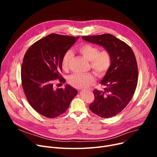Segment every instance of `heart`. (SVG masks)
<instances>
[{"label":"heart","mask_w":157,"mask_h":157,"mask_svg":"<svg viewBox=\"0 0 157 157\" xmlns=\"http://www.w3.org/2000/svg\"><path fill=\"white\" fill-rule=\"evenodd\" d=\"M78 51L90 61V67L98 76L102 77L109 69L112 58L109 51L103 49L99 51L97 46L89 44L83 43L77 48ZM72 53L68 50L66 52L62 59V67L63 70L67 71L70 62L72 59ZM95 81V76L92 73L79 74L74 73L68 78V83L72 86L81 88L86 87Z\"/></svg>","instance_id":"heart-1"}]
</instances>
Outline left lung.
Instances as JSON below:
<instances>
[{"label": "left lung", "instance_id": "1", "mask_svg": "<svg viewBox=\"0 0 157 157\" xmlns=\"http://www.w3.org/2000/svg\"><path fill=\"white\" fill-rule=\"evenodd\" d=\"M82 38L103 46L111 55L110 67L101 81L105 88L94 90L95 99L89 108L101 118L113 117L125 108L136 91L138 70L135 55L127 44L110 34Z\"/></svg>", "mask_w": 157, "mask_h": 157}]
</instances>
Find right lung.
<instances>
[{"label": "right lung", "mask_w": 157, "mask_h": 157, "mask_svg": "<svg viewBox=\"0 0 157 157\" xmlns=\"http://www.w3.org/2000/svg\"><path fill=\"white\" fill-rule=\"evenodd\" d=\"M78 37L51 34L33 44L25 54L21 68V85L27 99L37 113L55 118L65 113L78 92L66 85L53 88V82L62 78V59Z\"/></svg>", "instance_id": "1"}]
</instances>
